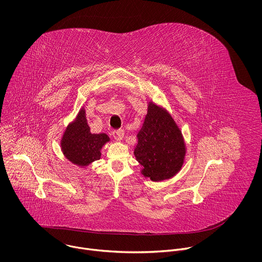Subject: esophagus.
I'll list each match as a JSON object with an SVG mask.
<instances>
[{
	"label": "esophagus",
	"mask_w": 262,
	"mask_h": 262,
	"mask_svg": "<svg viewBox=\"0 0 262 262\" xmlns=\"http://www.w3.org/2000/svg\"><path fill=\"white\" fill-rule=\"evenodd\" d=\"M113 137L117 140V141H120L123 139L124 137V131L123 130H117V131H114L113 132Z\"/></svg>",
	"instance_id": "34e87169"
}]
</instances>
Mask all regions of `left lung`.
Returning a JSON list of instances; mask_svg holds the SVG:
<instances>
[{"label": "left lung", "instance_id": "obj_1", "mask_svg": "<svg viewBox=\"0 0 262 262\" xmlns=\"http://www.w3.org/2000/svg\"><path fill=\"white\" fill-rule=\"evenodd\" d=\"M134 149L142 174L153 182L167 180L182 168L186 145L182 132L169 114L149 103Z\"/></svg>", "mask_w": 262, "mask_h": 262}]
</instances>
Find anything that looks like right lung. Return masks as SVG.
<instances>
[{
    "label": "right lung",
    "instance_id": "1",
    "mask_svg": "<svg viewBox=\"0 0 262 262\" xmlns=\"http://www.w3.org/2000/svg\"><path fill=\"white\" fill-rule=\"evenodd\" d=\"M110 138L105 133H91L84 110L81 109L75 122L70 124L61 139L66 157L78 166H86L101 158V148Z\"/></svg>",
    "mask_w": 262,
    "mask_h": 262
}]
</instances>
